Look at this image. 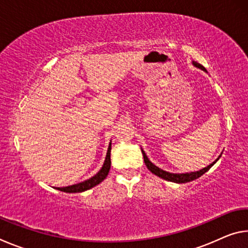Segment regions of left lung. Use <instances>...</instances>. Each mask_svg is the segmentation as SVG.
<instances>
[{
  "label": "left lung",
  "mask_w": 248,
  "mask_h": 248,
  "mask_svg": "<svg viewBox=\"0 0 248 248\" xmlns=\"http://www.w3.org/2000/svg\"><path fill=\"white\" fill-rule=\"evenodd\" d=\"M192 64H194L196 68L201 69L202 71H205L207 72V70L204 69V66L201 65L198 62H195L192 61ZM142 151V154H143V158H144V163L146 167H148L149 170L152 171L154 175L158 176V177H161L165 180H169V182H173V183H177V184H185V183H189L192 182V180H195L197 178H199L200 176H202L204 173H207V171L211 169V167L216 164V163L219 161V158L221 157V155H219V157H217L215 162H212L211 164L208 165L207 167H204V169L200 170H197V171H191V173H185V174H174V173H170V171H166V170H163L157 167L156 165H154L152 162L150 161L149 157L146 156V154L143 150L141 149ZM222 154V153H221Z\"/></svg>",
  "instance_id": "left-lung-1"
}]
</instances>
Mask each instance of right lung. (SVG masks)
Segmentation results:
<instances>
[{
  "label": "right lung",
  "mask_w": 248,
  "mask_h": 248,
  "mask_svg": "<svg viewBox=\"0 0 248 248\" xmlns=\"http://www.w3.org/2000/svg\"><path fill=\"white\" fill-rule=\"evenodd\" d=\"M110 151H111V141H110V143H109L106 158H105V162L102 166V169H100L98 173L94 175L93 177H91L87 180H84V182H82V183L71 185V186H68V187H58V188H56V189L64 191V192H69V194H73V192H83L85 190H89V189H91V188L95 187L96 185L102 183L103 180L107 177L109 170H110V165H111Z\"/></svg>",
  "instance_id": "add662e5"
}]
</instances>
